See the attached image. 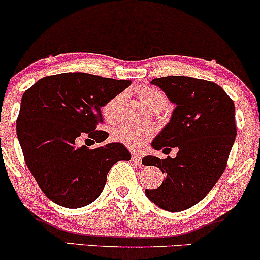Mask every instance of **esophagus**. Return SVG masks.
<instances>
[{
    "label": "esophagus",
    "mask_w": 260,
    "mask_h": 260,
    "mask_svg": "<svg viewBox=\"0 0 260 260\" xmlns=\"http://www.w3.org/2000/svg\"><path fill=\"white\" fill-rule=\"evenodd\" d=\"M132 161H133V162L138 164V165H139V164H142V155L133 153L132 154Z\"/></svg>",
    "instance_id": "esophagus-1"
}]
</instances>
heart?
<instances>
[{
  "instance_id": "obj_1",
  "label": "heart",
  "mask_w": 260,
  "mask_h": 260,
  "mask_svg": "<svg viewBox=\"0 0 260 260\" xmlns=\"http://www.w3.org/2000/svg\"><path fill=\"white\" fill-rule=\"evenodd\" d=\"M138 96L145 107L153 112L162 111L169 105L166 95L154 86H143V88L138 89ZM122 98H123L122 94L115 95L101 107V112H103L104 118L106 121H112L115 118ZM153 134L154 129L150 127H120L113 131L112 139L120 144L126 145L127 148L138 149L143 147L153 137Z\"/></svg>"
}]
</instances>
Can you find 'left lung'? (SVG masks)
<instances>
[{
	"label": "left lung",
	"instance_id": "1",
	"mask_svg": "<svg viewBox=\"0 0 260 260\" xmlns=\"http://www.w3.org/2000/svg\"><path fill=\"white\" fill-rule=\"evenodd\" d=\"M151 84L176 105L151 147L178 151L174 159L143 157V165L156 166L166 175L159 188L145 189V194L164 210H186L201 202L225 171L237 134L235 104L221 86L209 80L169 76Z\"/></svg>",
	"mask_w": 260,
	"mask_h": 260
}]
</instances>
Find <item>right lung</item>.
Returning a JSON list of instances; mask_svg holds the SVG:
<instances>
[{"label": "right lung", "instance_id": "right-lung-1", "mask_svg": "<svg viewBox=\"0 0 260 260\" xmlns=\"http://www.w3.org/2000/svg\"><path fill=\"white\" fill-rule=\"evenodd\" d=\"M131 80L70 72L44 77L22 96L17 136L24 160L43 193L56 204L77 209L101 194L110 169L131 160L120 143L89 149L80 139L101 143V107Z\"/></svg>", "mask_w": 260, "mask_h": 260}]
</instances>
